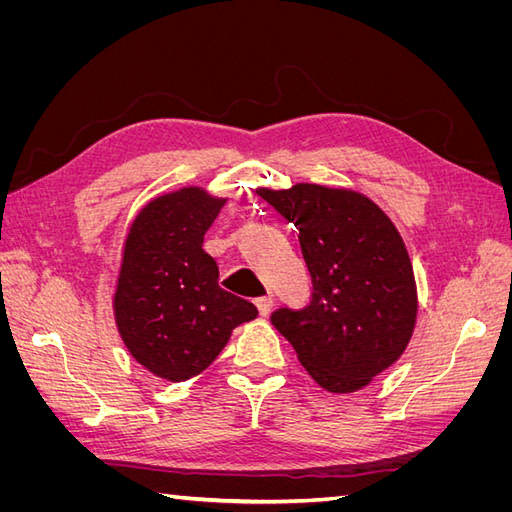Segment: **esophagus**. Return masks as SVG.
I'll use <instances>...</instances> for the list:
<instances>
[{"label": "esophagus", "instance_id": "obj_1", "mask_svg": "<svg viewBox=\"0 0 512 512\" xmlns=\"http://www.w3.org/2000/svg\"><path fill=\"white\" fill-rule=\"evenodd\" d=\"M256 307H258L260 316H269L271 309H273V297H260V299H256Z\"/></svg>", "mask_w": 512, "mask_h": 512}]
</instances>
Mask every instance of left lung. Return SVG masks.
Returning <instances> with one entry per match:
<instances>
[{
  "label": "left lung",
  "mask_w": 512,
  "mask_h": 512,
  "mask_svg": "<svg viewBox=\"0 0 512 512\" xmlns=\"http://www.w3.org/2000/svg\"><path fill=\"white\" fill-rule=\"evenodd\" d=\"M258 194L299 228L312 301L271 314L273 327L324 391H361L408 348L418 314L414 269L399 230L374 200L297 183Z\"/></svg>",
  "instance_id": "8db88e82"
}]
</instances>
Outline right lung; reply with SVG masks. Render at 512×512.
I'll use <instances>...</instances> for the list:
<instances>
[{"mask_svg":"<svg viewBox=\"0 0 512 512\" xmlns=\"http://www.w3.org/2000/svg\"><path fill=\"white\" fill-rule=\"evenodd\" d=\"M228 198L200 185L160 194L134 215L113 294L121 342L153 376L183 382L205 371L254 303L218 284L205 232Z\"/></svg>","mask_w":512,"mask_h":512,"instance_id":"right-lung-1","label":"right lung"}]
</instances>
